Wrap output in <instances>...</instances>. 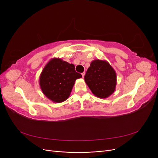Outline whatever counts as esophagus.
Listing matches in <instances>:
<instances>
[{"label": "esophagus", "instance_id": "esophagus-1", "mask_svg": "<svg viewBox=\"0 0 158 158\" xmlns=\"http://www.w3.org/2000/svg\"><path fill=\"white\" fill-rule=\"evenodd\" d=\"M82 78H84V75H85V73H82Z\"/></svg>", "mask_w": 158, "mask_h": 158}]
</instances>
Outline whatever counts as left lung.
Masks as SVG:
<instances>
[{"label":"left lung","instance_id":"obj_1","mask_svg":"<svg viewBox=\"0 0 158 158\" xmlns=\"http://www.w3.org/2000/svg\"><path fill=\"white\" fill-rule=\"evenodd\" d=\"M84 80L91 92L99 98L109 97L116 88V73L107 60H93L84 76Z\"/></svg>","mask_w":158,"mask_h":158}]
</instances>
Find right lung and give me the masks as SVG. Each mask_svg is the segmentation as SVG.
<instances>
[{
  "label": "right lung",
  "mask_w": 158,
  "mask_h": 158,
  "mask_svg": "<svg viewBox=\"0 0 158 158\" xmlns=\"http://www.w3.org/2000/svg\"><path fill=\"white\" fill-rule=\"evenodd\" d=\"M73 64L59 58H52L43 69L40 85L45 96L55 103H61L70 96L76 79L82 78Z\"/></svg>",
  "instance_id": "right-lung-1"
}]
</instances>
